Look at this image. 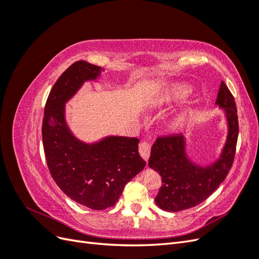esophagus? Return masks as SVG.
Segmentation results:
<instances>
[{"instance_id": "obj_1", "label": "esophagus", "mask_w": 259, "mask_h": 259, "mask_svg": "<svg viewBox=\"0 0 259 259\" xmlns=\"http://www.w3.org/2000/svg\"><path fill=\"white\" fill-rule=\"evenodd\" d=\"M150 152H151V145H150V143L143 142L142 144L139 145V153H140V155H142L146 161H148L149 156H150Z\"/></svg>"}]
</instances>
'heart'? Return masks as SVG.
Wrapping results in <instances>:
<instances>
[{
  "instance_id": "heart-1",
  "label": "heart",
  "mask_w": 259,
  "mask_h": 259,
  "mask_svg": "<svg viewBox=\"0 0 259 259\" xmlns=\"http://www.w3.org/2000/svg\"><path fill=\"white\" fill-rule=\"evenodd\" d=\"M188 94V92L184 89H177L175 92H174V97L175 98H183L185 97Z\"/></svg>"
}]
</instances>
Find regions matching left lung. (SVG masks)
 <instances>
[{"label": "left lung", "mask_w": 259, "mask_h": 259, "mask_svg": "<svg viewBox=\"0 0 259 259\" xmlns=\"http://www.w3.org/2000/svg\"><path fill=\"white\" fill-rule=\"evenodd\" d=\"M216 105L225 109L228 136L219 158L207 166L189 160L182 134L158 137L151 148L149 167L159 171L162 186L155 204L163 210L182 211L205 201L228 175L236 154L239 121L236 101L222 81Z\"/></svg>", "instance_id": "obj_1"}]
</instances>
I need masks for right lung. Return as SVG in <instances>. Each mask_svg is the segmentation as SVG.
<instances>
[{"label":"right lung","mask_w":259,"mask_h":259,"mask_svg":"<svg viewBox=\"0 0 259 259\" xmlns=\"http://www.w3.org/2000/svg\"><path fill=\"white\" fill-rule=\"evenodd\" d=\"M101 70L84 60L70 66L53 86L42 123L46 163L55 183L70 199L96 210L113 206L125 185L146 165L137 138L108 136L86 144L68 127L66 103L84 82L96 80Z\"/></svg>","instance_id":"add662e5"}]
</instances>
